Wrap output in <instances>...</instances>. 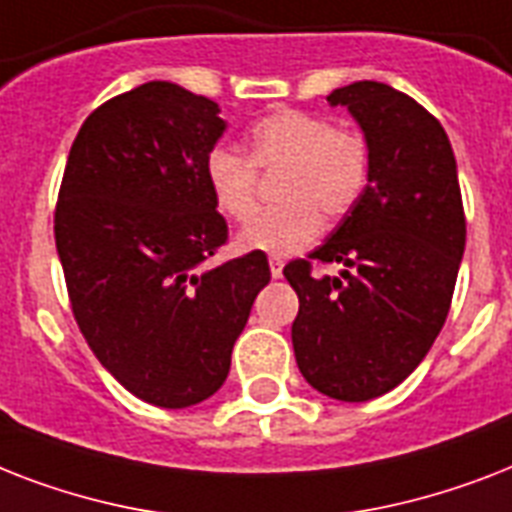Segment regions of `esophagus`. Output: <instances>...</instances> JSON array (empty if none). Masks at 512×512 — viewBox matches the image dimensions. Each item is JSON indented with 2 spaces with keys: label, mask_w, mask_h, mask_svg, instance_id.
Instances as JSON below:
<instances>
[{
  "label": "esophagus",
  "mask_w": 512,
  "mask_h": 512,
  "mask_svg": "<svg viewBox=\"0 0 512 512\" xmlns=\"http://www.w3.org/2000/svg\"><path fill=\"white\" fill-rule=\"evenodd\" d=\"M268 265H271L273 279H281V273H284V260H281V257H271V260H268Z\"/></svg>",
  "instance_id": "1"
}]
</instances>
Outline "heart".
<instances>
[{
  "mask_svg": "<svg viewBox=\"0 0 512 512\" xmlns=\"http://www.w3.org/2000/svg\"><path fill=\"white\" fill-rule=\"evenodd\" d=\"M257 170H281V204L252 217L236 236V247L292 255L319 236L321 215L340 220L361 201L372 154L361 132L332 127L324 116L300 108H276L252 124L247 156L217 146L204 159V180L223 215L247 220L255 212Z\"/></svg>",
  "mask_w": 512,
  "mask_h": 512,
  "instance_id": "heart-1",
  "label": "heart"
}]
</instances>
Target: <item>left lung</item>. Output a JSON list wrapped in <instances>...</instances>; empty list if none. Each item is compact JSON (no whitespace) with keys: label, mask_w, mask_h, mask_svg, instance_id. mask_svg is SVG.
<instances>
[{"label":"left lung","mask_w":512,"mask_h":512,"mask_svg":"<svg viewBox=\"0 0 512 512\" xmlns=\"http://www.w3.org/2000/svg\"><path fill=\"white\" fill-rule=\"evenodd\" d=\"M327 100L358 122L372 175L332 236L284 268L300 297L292 345L308 385L369 401L401 385L444 327L465 212L452 143L417 100L382 82L348 84ZM311 259L346 268L316 280Z\"/></svg>","instance_id":"left-lung-1"}]
</instances>
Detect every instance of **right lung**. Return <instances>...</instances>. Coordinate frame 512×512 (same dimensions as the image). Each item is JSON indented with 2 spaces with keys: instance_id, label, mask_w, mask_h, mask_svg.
I'll return each instance as SVG.
<instances>
[{
  "instance_id": "right-lung-1",
  "label": "right lung",
  "mask_w": 512,
  "mask_h": 512,
  "mask_svg": "<svg viewBox=\"0 0 512 512\" xmlns=\"http://www.w3.org/2000/svg\"><path fill=\"white\" fill-rule=\"evenodd\" d=\"M223 132L215 100L146 82L84 119L60 183L55 247L76 324L132 396L162 409L220 390L271 281L265 252L209 265L228 241L204 180Z\"/></svg>"
}]
</instances>
